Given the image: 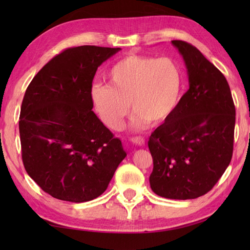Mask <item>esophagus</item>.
I'll use <instances>...</instances> for the list:
<instances>
[{
	"label": "esophagus",
	"instance_id": "obj_1",
	"mask_svg": "<svg viewBox=\"0 0 250 250\" xmlns=\"http://www.w3.org/2000/svg\"><path fill=\"white\" fill-rule=\"evenodd\" d=\"M130 141L133 143L135 145H139V146H143L145 144V139L143 136H134V137H131Z\"/></svg>",
	"mask_w": 250,
	"mask_h": 250
}]
</instances>
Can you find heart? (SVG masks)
Returning a JSON list of instances; mask_svg holds the SVG:
<instances>
[{
  "label": "heart",
  "mask_w": 250,
  "mask_h": 250,
  "mask_svg": "<svg viewBox=\"0 0 250 250\" xmlns=\"http://www.w3.org/2000/svg\"><path fill=\"white\" fill-rule=\"evenodd\" d=\"M108 86L93 84L90 98L101 120L108 128L119 129L133 111V125L145 122L159 125L168 119L180 101L184 74L172 58L129 55L117 61L107 72Z\"/></svg>",
  "instance_id": "b5f03b06"
}]
</instances>
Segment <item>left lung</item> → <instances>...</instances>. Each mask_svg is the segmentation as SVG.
I'll use <instances>...</instances> for the list:
<instances>
[{
	"label": "left lung",
	"mask_w": 250,
	"mask_h": 250,
	"mask_svg": "<svg viewBox=\"0 0 250 250\" xmlns=\"http://www.w3.org/2000/svg\"><path fill=\"white\" fill-rule=\"evenodd\" d=\"M172 44L184 58L189 89L148 141L149 183L162 198L196 199L213 189L231 162L235 106L229 83L213 63L187 42Z\"/></svg>",
	"instance_id": "obj_1"
}]
</instances>
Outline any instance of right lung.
Wrapping results in <instances>:
<instances>
[{"mask_svg":"<svg viewBox=\"0 0 250 250\" xmlns=\"http://www.w3.org/2000/svg\"><path fill=\"white\" fill-rule=\"evenodd\" d=\"M120 48H67L43 66L25 90L19 133L26 173L56 199L82 203L107 189L126 153L93 113L98 67Z\"/></svg>","mask_w":250,"mask_h":250,"instance_id":"right-lung-1","label":"right lung"}]
</instances>
